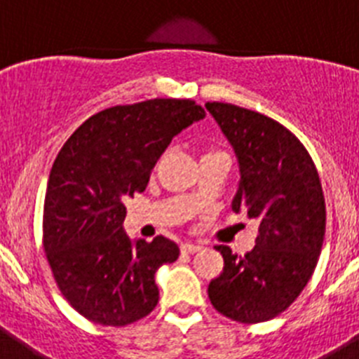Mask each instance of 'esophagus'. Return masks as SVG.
Wrapping results in <instances>:
<instances>
[{
  "label": "esophagus",
  "instance_id": "34e87169",
  "mask_svg": "<svg viewBox=\"0 0 359 359\" xmlns=\"http://www.w3.org/2000/svg\"><path fill=\"white\" fill-rule=\"evenodd\" d=\"M199 250H201V246H199V244H194V243H183L182 244L183 253H194V252H199Z\"/></svg>",
  "mask_w": 359,
  "mask_h": 359
}]
</instances>
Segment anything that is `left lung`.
<instances>
[{
  "label": "left lung",
  "instance_id": "1",
  "mask_svg": "<svg viewBox=\"0 0 359 359\" xmlns=\"http://www.w3.org/2000/svg\"><path fill=\"white\" fill-rule=\"evenodd\" d=\"M239 165L231 210L246 212L259 228L244 257L215 246L223 273L208 298L226 318L259 323L278 316L302 293L315 271L325 236V201L316 167L300 140L257 111L207 102Z\"/></svg>",
  "mask_w": 359,
  "mask_h": 359
}]
</instances>
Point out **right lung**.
I'll return each instance as SVG.
<instances>
[{
    "label": "right lung",
    "mask_w": 359,
    "mask_h": 359,
    "mask_svg": "<svg viewBox=\"0 0 359 359\" xmlns=\"http://www.w3.org/2000/svg\"><path fill=\"white\" fill-rule=\"evenodd\" d=\"M205 115L194 100L177 98L109 107L86 120L57 154L43 244L57 286L84 318L122 327L156 307V269L176 261L180 248L163 236L129 239L123 203L144 192L174 136Z\"/></svg>",
    "instance_id": "1"
}]
</instances>
